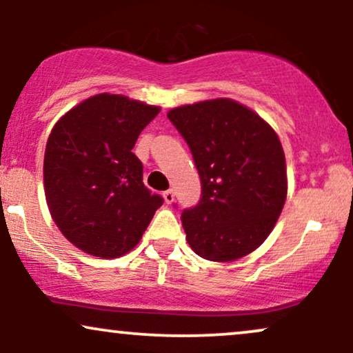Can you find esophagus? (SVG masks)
Masks as SVG:
<instances>
[{
	"label": "esophagus",
	"mask_w": 353,
	"mask_h": 353,
	"mask_svg": "<svg viewBox=\"0 0 353 353\" xmlns=\"http://www.w3.org/2000/svg\"><path fill=\"white\" fill-rule=\"evenodd\" d=\"M163 197H164V201H165V204H172L174 202V190H165V192L163 194Z\"/></svg>",
	"instance_id": "obj_1"
}]
</instances>
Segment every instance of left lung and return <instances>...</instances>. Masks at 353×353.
Wrapping results in <instances>:
<instances>
[{"instance_id": "obj_1", "label": "left lung", "mask_w": 353, "mask_h": 353, "mask_svg": "<svg viewBox=\"0 0 353 353\" xmlns=\"http://www.w3.org/2000/svg\"><path fill=\"white\" fill-rule=\"evenodd\" d=\"M192 152L202 197L182 212L190 249L212 262L254 252L272 232L287 199V165L272 125L229 98L168 112Z\"/></svg>"}]
</instances>
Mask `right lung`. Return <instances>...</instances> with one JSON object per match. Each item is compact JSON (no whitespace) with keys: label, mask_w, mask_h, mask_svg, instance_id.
<instances>
[{"label":"right lung","mask_w":353,"mask_h":353,"mask_svg":"<svg viewBox=\"0 0 353 353\" xmlns=\"http://www.w3.org/2000/svg\"><path fill=\"white\" fill-rule=\"evenodd\" d=\"M159 106L101 94L84 99L51 129L44 151V194L63 236L89 255L116 259L134 249L163 197L143 182L132 152Z\"/></svg>","instance_id":"add662e5"}]
</instances>
